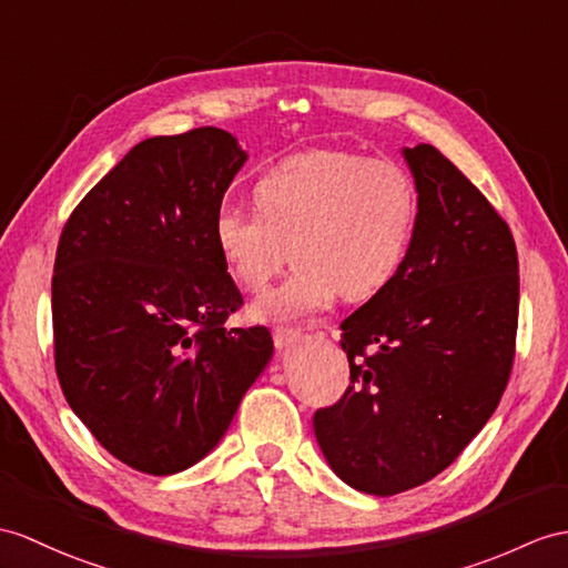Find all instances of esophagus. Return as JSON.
I'll return each instance as SVG.
<instances>
[{"label":"esophagus","instance_id":"34e87169","mask_svg":"<svg viewBox=\"0 0 568 568\" xmlns=\"http://www.w3.org/2000/svg\"><path fill=\"white\" fill-rule=\"evenodd\" d=\"M272 337L276 349H288L292 344H296L301 339V329H292V327H274Z\"/></svg>","mask_w":568,"mask_h":568}]
</instances>
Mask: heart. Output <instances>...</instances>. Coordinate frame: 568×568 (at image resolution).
I'll return each instance as SVG.
<instances>
[{"instance_id":"heart-1","label":"heart","mask_w":568,"mask_h":568,"mask_svg":"<svg viewBox=\"0 0 568 568\" xmlns=\"http://www.w3.org/2000/svg\"><path fill=\"white\" fill-rule=\"evenodd\" d=\"M253 204L214 214V243L233 282L257 294L288 255L296 262L247 311L255 323L308 321L339 294H378L403 270L417 224V190L403 165L332 149L276 163L255 183Z\"/></svg>"}]
</instances>
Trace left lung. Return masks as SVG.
I'll return each mask as SVG.
<instances>
[{
    "label": "left lung",
    "instance_id": "obj_1",
    "mask_svg": "<svg viewBox=\"0 0 568 568\" xmlns=\"http://www.w3.org/2000/svg\"><path fill=\"white\" fill-rule=\"evenodd\" d=\"M417 224L403 270L342 321L352 385L317 409L327 465L393 496L436 477L489 422L514 366L518 253L506 221L432 144L403 146Z\"/></svg>",
    "mask_w": 568,
    "mask_h": 568
}]
</instances>
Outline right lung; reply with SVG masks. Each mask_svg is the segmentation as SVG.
Returning a JSON list of instances; mask_svg holds the SVG:
<instances>
[{"instance_id": "1", "label": "right lung", "mask_w": 568, "mask_h": 568, "mask_svg": "<svg viewBox=\"0 0 568 568\" xmlns=\"http://www.w3.org/2000/svg\"><path fill=\"white\" fill-rule=\"evenodd\" d=\"M247 154L226 130L149 136L69 216L52 276L54 366L69 407L118 460L175 475L224 438L274 354L226 329L243 296L214 214Z\"/></svg>"}]
</instances>
